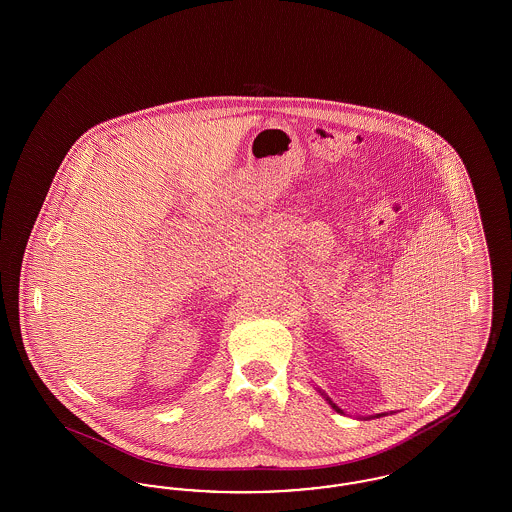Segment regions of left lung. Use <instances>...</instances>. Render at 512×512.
<instances>
[{"instance_id":"left-lung-1","label":"left lung","mask_w":512,"mask_h":512,"mask_svg":"<svg viewBox=\"0 0 512 512\" xmlns=\"http://www.w3.org/2000/svg\"><path fill=\"white\" fill-rule=\"evenodd\" d=\"M324 397H326V395H324ZM326 401H328V403H330V405H332V409H334V411H336V413H343V411H341L340 407H338V405H336V403H332V401H330V399H328V397H326Z\"/></svg>"}]
</instances>
